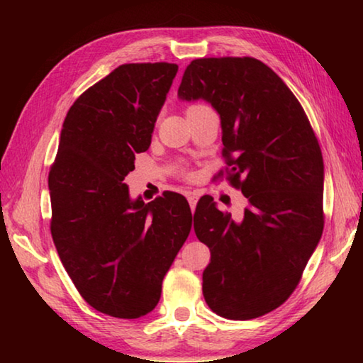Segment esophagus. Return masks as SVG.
Instances as JSON below:
<instances>
[{"instance_id": "34e87169", "label": "esophagus", "mask_w": 363, "mask_h": 363, "mask_svg": "<svg viewBox=\"0 0 363 363\" xmlns=\"http://www.w3.org/2000/svg\"><path fill=\"white\" fill-rule=\"evenodd\" d=\"M186 196H187V200H189V205H190V208H192V210H195L196 201H199V195L194 194V192H187V194H186Z\"/></svg>"}]
</instances>
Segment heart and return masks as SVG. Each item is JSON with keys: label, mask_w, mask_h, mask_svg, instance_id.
<instances>
[{"label": "heart", "mask_w": 363, "mask_h": 363, "mask_svg": "<svg viewBox=\"0 0 363 363\" xmlns=\"http://www.w3.org/2000/svg\"><path fill=\"white\" fill-rule=\"evenodd\" d=\"M200 106H201V104H195V106H190L189 108H195V107H200ZM189 108H187V110H189ZM174 169H176L177 173H179L182 177H186V179H190V177L194 176V174L189 171V168H186V164H182V163H177L176 167H174Z\"/></svg>", "instance_id": "1"}]
</instances>
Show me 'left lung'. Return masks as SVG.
I'll use <instances>...</instances> for the list:
<instances>
[{
	"label": "left lung",
	"mask_w": 363,
	"mask_h": 363,
	"mask_svg": "<svg viewBox=\"0 0 363 363\" xmlns=\"http://www.w3.org/2000/svg\"><path fill=\"white\" fill-rule=\"evenodd\" d=\"M181 99H203L223 128L227 179L247 196L242 219L199 200L194 230L210 248L203 296L218 315L250 320L298 286L323 230V158L309 118L277 73L255 57L187 65Z\"/></svg>",
	"instance_id": "obj_1"
}]
</instances>
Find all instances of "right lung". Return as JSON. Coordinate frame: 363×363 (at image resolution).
Instances as JSON below:
<instances>
[{
	"mask_svg": "<svg viewBox=\"0 0 363 363\" xmlns=\"http://www.w3.org/2000/svg\"><path fill=\"white\" fill-rule=\"evenodd\" d=\"M176 64H123L73 102L51 164V233L83 299L102 314L138 318L160 301L164 274L187 240L186 196L131 200L125 177L150 147Z\"/></svg>",
	"mask_w": 363,
	"mask_h": 363,
	"instance_id": "obj_1",
	"label": "right lung"
}]
</instances>
